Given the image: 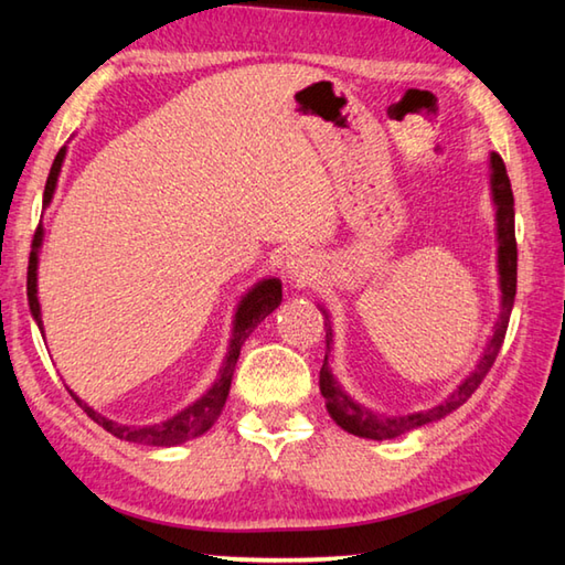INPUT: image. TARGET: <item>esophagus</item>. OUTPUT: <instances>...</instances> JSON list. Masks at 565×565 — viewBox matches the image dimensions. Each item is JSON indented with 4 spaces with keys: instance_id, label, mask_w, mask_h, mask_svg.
Segmentation results:
<instances>
[{
    "instance_id": "obj_1",
    "label": "esophagus",
    "mask_w": 565,
    "mask_h": 565,
    "mask_svg": "<svg viewBox=\"0 0 565 565\" xmlns=\"http://www.w3.org/2000/svg\"><path fill=\"white\" fill-rule=\"evenodd\" d=\"M319 256L313 252H306V248H299V252H291L284 262V274L286 279H291L296 286H306L311 284L319 276Z\"/></svg>"
}]
</instances>
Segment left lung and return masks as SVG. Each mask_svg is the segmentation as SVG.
<instances>
[{
  "mask_svg": "<svg viewBox=\"0 0 565 565\" xmlns=\"http://www.w3.org/2000/svg\"><path fill=\"white\" fill-rule=\"evenodd\" d=\"M489 189L491 202L495 209V271H499V291H501V309L499 319L493 323V337L486 343L481 359L476 361L471 374H468L461 384H458L451 394L436 406L424 411H411V414H381L369 406L359 404L356 398L343 391L339 379L331 371V351H333V329H331V313L319 303V311L327 319V356H323V366L319 371V388L321 396L327 401L329 416L337 420L343 431H349L359 438H371V441H388V438H398L414 428L436 424V420L454 414L458 406H463L471 398L473 391L481 386V381L489 374L495 356H499L501 343L505 339V329H509L513 299H515V274H519V252H515V212H513V191L509 174H505V164L499 154H489Z\"/></svg>",
  "mask_w": 565,
  "mask_h": 565,
  "instance_id": "obj_1",
  "label": "left lung"
}]
</instances>
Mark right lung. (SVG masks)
Here are the masks:
<instances>
[{
    "label": "right lung",
    "mask_w": 565,
    "mask_h": 565,
    "mask_svg": "<svg viewBox=\"0 0 565 565\" xmlns=\"http://www.w3.org/2000/svg\"><path fill=\"white\" fill-rule=\"evenodd\" d=\"M66 159V145L60 149L54 164L50 169V177H46V186H44V209L52 204L54 191H56V181H60L62 167ZM42 244H44V226L40 224L34 234V244H32V254H30V271H26V299H30V311L36 327H40L42 337H44V321H42V306H40V284H36V276H40V254H42ZM281 303V281L276 276H266V279L256 281L252 289H246L238 299L236 309H234V319H232V337H228V347H226V356L222 361V369H218V376L212 386L206 388V394L199 396L196 401H191L189 406L177 411L174 416H169L159 424H145V426H131V424H119V420L107 418L99 414L97 408H92L87 401L79 398L70 388L72 398L79 404V408L87 414L94 424H99L102 428H107L111 436L121 438V441L129 444H141V446H179L186 444L189 438H196L206 434L209 428L214 426V420L222 416L228 388H232V379H234V369L238 361V353H242L244 341L248 339L259 323L269 317L274 309H279ZM46 339V337H44Z\"/></svg>",
    "instance_id": "right-lung-1"
}]
</instances>
